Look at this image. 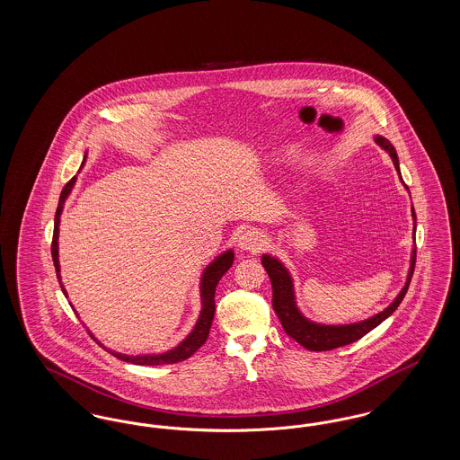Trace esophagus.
<instances>
[{
  "label": "esophagus",
  "mask_w": 460,
  "mask_h": 460,
  "mask_svg": "<svg viewBox=\"0 0 460 460\" xmlns=\"http://www.w3.org/2000/svg\"><path fill=\"white\" fill-rule=\"evenodd\" d=\"M263 244H265V236L255 227L246 229L241 234L240 241H238V248H240L241 252H253V253H257V252L262 250Z\"/></svg>",
  "instance_id": "obj_1"
}]
</instances>
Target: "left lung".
Here are the masks:
<instances>
[{"instance_id": "1", "label": "left lung", "mask_w": 460, "mask_h": 460, "mask_svg": "<svg viewBox=\"0 0 460 460\" xmlns=\"http://www.w3.org/2000/svg\"><path fill=\"white\" fill-rule=\"evenodd\" d=\"M374 141L392 156L394 169H396L398 177L402 181L400 164H398V156H396V152H394V145L386 137H383V136H374ZM412 219H414V231H416L417 224L414 207H412ZM262 265L265 267L269 278H270L274 312L278 314L286 334L291 336L296 343H300L306 350L326 351L338 349V347L350 345L353 341L360 340L362 336H366L372 329L377 328L385 319H388L394 314L396 306L402 304V300H403V296H405V293L409 289V285H411V279H412V274H414V267H416V248L412 250V255H411V267H409L405 286L402 288V291L398 293V296L394 298V302L386 306L383 312L372 315V317L366 319V321L353 323V324H338V326L314 323V321L306 319L305 315L300 312V308L296 305L293 278H291L289 270L286 269L285 263L278 261L276 257L265 253V255H262Z\"/></svg>"}]
</instances>
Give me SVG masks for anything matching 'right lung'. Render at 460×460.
Instances as JSON below:
<instances>
[{
  "mask_svg": "<svg viewBox=\"0 0 460 460\" xmlns=\"http://www.w3.org/2000/svg\"><path fill=\"white\" fill-rule=\"evenodd\" d=\"M84 162H86V155H84ZM83 162V165H84ZM77 177H72L60 195V201L57 207V214H55V229H53V241H51V257L53 263L57 269V276L60 281V262H58V226H60V216L66 205V199L70 195L74 184H75ZM234 262V252L233 250H226L224 253H220L219 257H216L214 262L208 263L201 274V281H199V298H201V310H199V317H198L197 324L193 331L175 347L172 350L164 351V353H154V355H126V353H119V351L109 350L111 355H115L117 358L124 360V362H131L137 366H164V364H175V362H182L186 358H190L195 351L207 341L208 332L212 328V321H214V314H216V288L219 285L220 278L229 270V267ZM62 286V291L66 296V288ZM91 332V331H88ZM98 341V340H96ZM102 345V343H100Z\"/></svg>",
  "mask_w": 460,
  "mask_h": 460,
  "instance_id": "obj_1",
  "label": "right lung"
}]
</instances>
